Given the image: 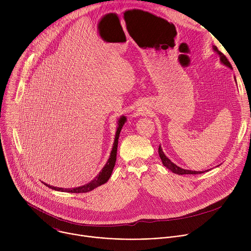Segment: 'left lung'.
<instances>
[{
    "label": "left lung",
    "mask_w": 251,
    "mask_h": 251,
    "mask_svg": "<svg viewBox=\"0 0 251 251\" xmlns=\"http://www.w3.org/2000/svg\"><path fill=\"white\" fill-rule=\"evenodd\" d=\"M212 48H213V50L216 51V52L220 55L221 62L224 63L225 65H226L227 67L232 68V66H231L230 62L228 61V59L226 58V56L223 52H221V51L218 50L217 47L213 46ZM235 81H236V79H235ZM158 152H159V156H160V158H161V160H162L163 165H164L165 167H167L169 170H171L173 173L176 174V175H198V174H202V173L208 171V170H207V171H191V170H186V169L180 168L178 166L175 165L173 162H171V160L164 154V152H163L161 146H159V151H158Z\"/></svg>",
    "instance_id": "obj_1"
}]
</instances>
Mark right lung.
<instances>
[{
    "label": "right lung",
    "mask_w": 251,
    "mask_h": 251,
    "mask_svg": "<svg viewBox=\"0 0 251 251\" xmlns=\"http://www.w3.org/2000/svg\"><path fill=\"white\" fill-rule=\"evenodd\" d=\"M126 122V117L125 116H121L118 120V127H117V131L115 134V139H114V143H113V148L112 151L110 153V157L107 161V163L105 164V166L103 167V169L100 171V173L97 175V176H95V178L93 180L81 187H77L75 189H62V188H56V187H52L50 186L48 184H45L47 187L50 188L51 190L54 191H59V192H67V193H75V194H78V193H87L90 192L92 190H94L95 188L105 184L107 181L109 180V177L111 176L112 171L114 169L115 166V162H116V155H117V147H118V139H119V134L121 132V129L124 125V123Z\"/></svg>",
    "instance_id": "add662e5"
}]
</instances>
